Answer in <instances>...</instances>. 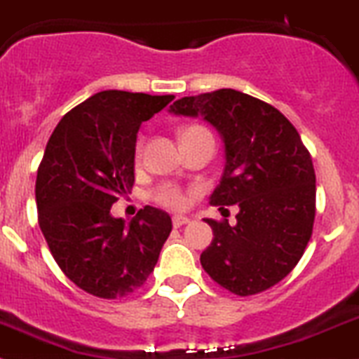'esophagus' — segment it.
Listing matches in <instances>:
<instances>
[{"instance_id":"esophagus-1","label":"esophagus","mask_w":359,"mask_h":359,"mask_svg":"<svg viewBox=\"0 0 359 359\" xmlns=\"http://www.w3.org/2000/svg\"><path fill=\"white\" fill-rule=\"evenodd\" d=\"M187 223H189V217L179 216V214H177V216H173V226H175V229H179V226H182V225H187Z\"/></svg>"}]
</instances>
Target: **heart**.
Wrapping results in <instances>:
<instances>
[{
	"mask_svg": "<svg viewBox=\"0 0 359 359\" xmlns=\"http://www.w3.org/2000/svg\"><path fill=\"white\" fill-rule=\"evenodd\" d=\"M187 129H191V127H187ZM152 198L157 203H161V205L172 207V209H182L187 203L186 191L180 186H177V184L170 182L157 186L152 193Z\"/></svg>",
	"mask_w": 359,
	"mask_h": 359,
	"instance_id": "b5f03b06",
	"label": "heart"
}]
</instances>
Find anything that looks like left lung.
I'll return each mask as SVG.
<instances>
[{
    "instance_id": "8db88e82",
    "label": "left lung",
    "mask_w": 359,
    "mask_h": 359,
    "mask_svg": "<svg viewBox=\"0 0 359 359\" xmlns=\"http://www.w3.org/2000/svg\"><path fill=\"white\" fill-rule=\"evenodd\" d=\"M170 113L216 127L225 170L210 203L239 207L236 225L205 219L214 239L202 267L237 296L276 285L303 257L316 219V172L299 133L271 104L232 88L182 97Z\"/></svg>"
}]
</instances>
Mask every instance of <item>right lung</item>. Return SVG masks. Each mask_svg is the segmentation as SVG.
<instances>
[{"instance_id": "1", "label": "right lung", "mask_w": 359, "mask_h": 359, "mask_svg": "<svg viewBox=\"0 0 359 359\" xmlns=\"http://www.w3.org/2000/svg\"><path fill=\"white\" fill-rule=\"evenodd\" d=\"M173 95L104 90L70 109L49 138L36 172L39 225L60 269L92 296L115 299L143 285L172 232V217L143 207L111 216L134 184L140 126Z\"/></svg>"}]
</instances>
